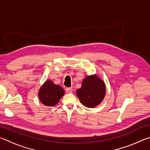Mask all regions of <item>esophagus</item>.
<instances>
[{
  "label": "esophagus",
  "instance_id": "obj_1",
  "mask_svg": "<svg viewBox=\"0 0 150 150\" xmlns=\"http://www.w3.org/2000/svg\"><path fill=\"white\" fill-rule=\"evenodd\" d=\"M66 92L67 93H71L73 92V88L71 87L66 88Z\"/></svg>",
  "mask_w": 150,
  "mask_h": 150
}]
</instances>
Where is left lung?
<instances>
[{
  "label": "left lung",
  "instance_id": "1",
  "mask_svg": "<svg viewBox=\"0 0 150 150\" xmlns=\"http://www.w3.org/2000/svg\"><path fill=\"white\" fill-rule=\"evenodd\" d=\"M76 93L83 105L94 108L99 105L105 97V84L96 75L87 76L83 79L81 87L77 90Z\"/></svg>",
  "mask_w": 150,
  "mask_h": 150
}]
</instances>
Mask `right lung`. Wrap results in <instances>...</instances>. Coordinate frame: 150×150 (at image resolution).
Returning <instances> with one entry per match:
<instances>
[{"mask_svg":"<svg viewBox=\"0 0 150 150\" xmlns=\"http://www.w3.org/2000/svg\"><path fill=\"white\" fill-rule=\"evenodd\" d=\"M64 94L65 91L62 87L54 84L52 81H46L40 88L38 96L43 105L53 106L59 103Z\"/></svg>","mask_w":150,"mask_h":150,"instance_id":"obj_1","label":"right lung"}]
</instances>
